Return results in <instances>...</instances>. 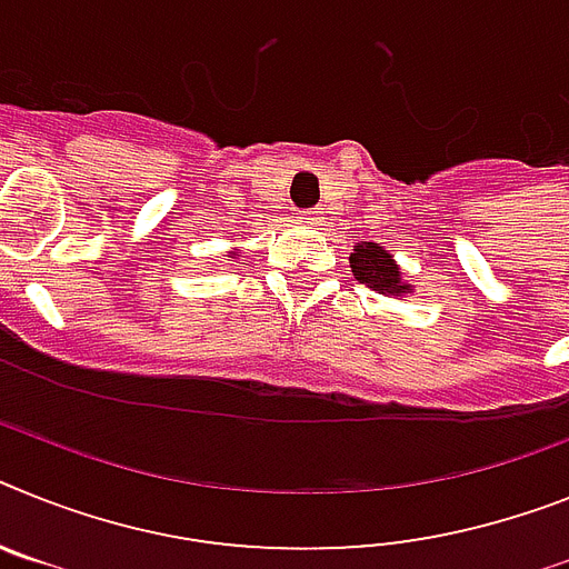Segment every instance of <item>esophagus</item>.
I'll return each mask as SVG.
<instances>
[{
	"label": "esophagus",
	"mask_w": 569,
	"mask_h": 569,
	"mask_svg": "<svg viewBox=\"0 0 569 569\" xmlns=\"http://www.w3.org/2000/svg\"><path fill=\"white\" fill-rule=\"evenodd\" d=\"M321 208H303V211H298V219L300 222H307V226H315L318 219H321Z\"/></svg>",
	"instance_id": "1"
}]
</instances>
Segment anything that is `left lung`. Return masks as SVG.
<instances>
[{
    "mask_svg": "<svg viewBox=\"0 0 569 569\" xmlns=\"http://www.w3.org/2000/svg\"><path fill=\"white\" fill-rule=\"evenodd\" d=\"M352 274L358 283H365L367 289L381 295H402L408 286H402L399 277V266L390 260V254L379 242H358L350 254Z\"/></svg>",
    "mask_w": 569,
    "mask_h": 569,
    "instance_id": "left-lung-1",
    "label": "left lung"
}]
</instances>
